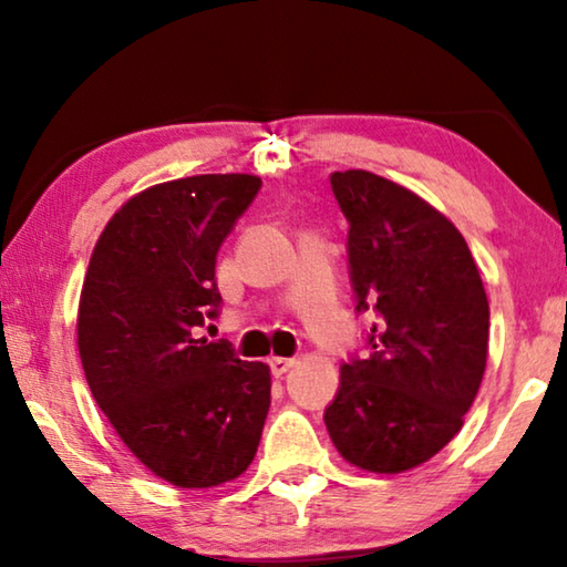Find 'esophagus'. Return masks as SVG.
<instances>
[{
	"mask_svg": "<svg viewBox=\"0 0 567 567\" xmlns=\"http://www.w3.org/2000/svg\"><path fill=\"white\" fill-rule=\"evenodd\" d=\"M295 364V358H270V370L272 375H285Z\"/></svg>",
	"mask_w": 567,
	"mask_h": 567,
	"instance_id": "34e87169",
	"label": "esophagus"
}]
</instances>
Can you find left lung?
Segmentation results:
<instances>
[{"label": "left lung", "mask_w": 567, "mask_h": 567, "mask_svg": "<svg viewBox=\"0 0 567 567\" xmlns=\"http://www.w3.org/2000/svg\"><path fill=\"white\" fill-rule=\"evenodd\" d=\"M348 219L354 310L375 322L340 368L324 425L338 453L370 473H402L463 427L487 360L491 307L455 225L415 192L364 169L332 172Z\"/></svg>", "instance_id": "left-lung-1"}]
</instances>
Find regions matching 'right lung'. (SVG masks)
I'll return each instance as SVG.
<instances>
[{
    "instance_id": "1",
    "label": "right lung",
    "mask_w": 567,
    "mask_h": 567,
    "mask_svg": "<svg viewBox=\"0 0 567 567\" xmlns=\"http://www.w3.org/2000/svg\"><path fill=\"white\" fill-rule=\"evenodd\" d=\"M262 187L197 175L132 197L94 245L76 344L100 410L142 465L179 487L243 475L270 410V368L197 338L223 307L217 252Z\"/></svg>"
}]
</instances>
